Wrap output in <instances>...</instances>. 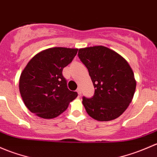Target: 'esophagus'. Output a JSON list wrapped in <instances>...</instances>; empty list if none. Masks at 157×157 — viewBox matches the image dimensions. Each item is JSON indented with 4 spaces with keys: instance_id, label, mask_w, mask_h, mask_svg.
I'll use <instances>...</instances> for the list:
<instances>
[{
    "instance_id": "34e87169",
    "label": "esophagus",
    "mask_w": 157,
    "mask_h": 157,
    "mask_svg": "<svg viewBox=\"0 0 157 157\" xmlns=\"http://www.w3.org/2000/svg\"><path fill=\"white\" fill-rule=\"evenodd\" d=\"M76 91H77V93H78V94L79 95V96H81V88H77Z\"/></svg>"
}]
</instances>
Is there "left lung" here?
Returning a JSON list of instances; mask_svg holds the SVG:
<instances>
[{
  "label": "left lung",
  "mask_w": 157,
  "mask_h": 157,
  "mask_svg": "<svg viewBox=\"0 0 157 157\" xmlns=\"http://www.w3.org/2000/svg\"><path fill=\"white\" fill-rule=\"evenodd\" d=\"M78 56L94 87L93 97L82 98L86 112L102 122L120 116L132 102L136 88L133 71L127 61L103 46L79 49Z\"/></svg>",
  "instance_id": "8db88e82"
}]
</instances>
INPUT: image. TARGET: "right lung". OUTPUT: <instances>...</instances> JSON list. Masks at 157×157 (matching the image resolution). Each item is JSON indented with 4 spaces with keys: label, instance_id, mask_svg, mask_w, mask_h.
<instances>
[{
    "label": "right lung",
    "instance_id": "add662e5",
    "mask_svg": "<svg viewBox=\"0 0 157 157\" xmlns=\"http://www.w3.org/2000/svg\"><path fill=\"white\" fill-rule=\"evenodd\" d=\"M78 49L53 48L35 55L19 78V91L26 107L43 119H53L67 109L77 96L71 91L63 75Z\"/></svg>",
    "mask_w": 157,
    "mask_h": 157
}]
</instances>
